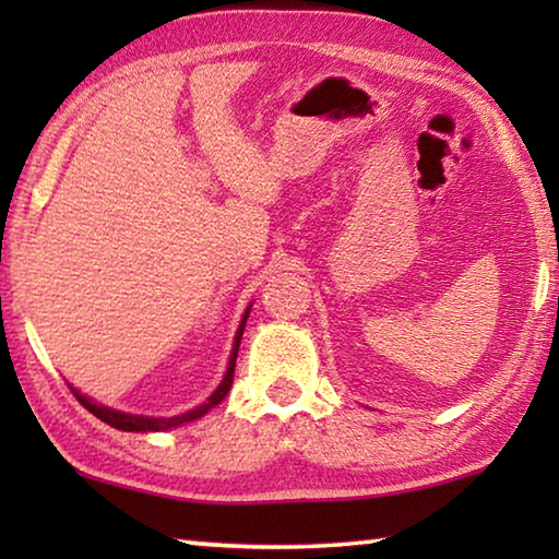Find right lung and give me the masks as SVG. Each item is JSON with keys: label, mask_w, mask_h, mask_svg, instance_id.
<instances>
[{"label": "right lung", "mask_w": 559, "mask_h": 559, "mask_svg": "<svg viewBox=\"0 0 559 559\" xmlns=\"http://www.w3.org/2000/svg\"><path fill=\"white\" fill-rule=\"evenodd\" d=\"M251 308H246V313L241 318V325L239 330H236V337H234V347H231V357H229V367H226V374L222 384L216 386L214 394L206 400L204 404L194 406V409H189L185 414H177V416H140V414H126V412H118V409H110V406H103V404H96L93 400H88L86 394H81L79 390L71 392L75 394V400H79L86 409L98 416L100 421L110 424L112 429H120V431H167V429H177L182 427V424L187 421H194L200 419V416H204L210 409H214L216 404H219L226 394H229L231 390V382H234V367H236V355H239V345H241V335H243V328H246V318H249Z\"/></svg>", "instance_id": "1"}]
</instances>
